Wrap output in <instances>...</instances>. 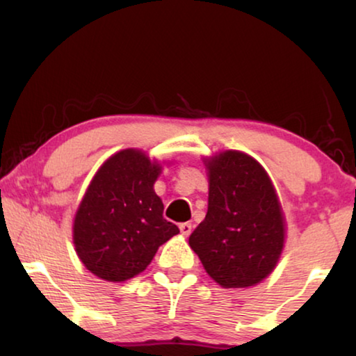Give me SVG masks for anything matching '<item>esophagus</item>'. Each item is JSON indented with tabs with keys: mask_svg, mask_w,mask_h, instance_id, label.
<instances>
[{
	"mask_svg": "<svg viewBox=\"0 0 356 356\" xmlns=\"http://www.w3.org/2000/svg\"><path fill=\"white\" fill-rule=\"evenodd\" d=\"M179 231L184 235V237H188V235L193 232V224L191 222H181L179 224Z\"/></svg>",
	"mask_w": 356,
	"mask_h": 356,
	"instance_id": "1",
	"label": "esophagus"
}]
</instances>
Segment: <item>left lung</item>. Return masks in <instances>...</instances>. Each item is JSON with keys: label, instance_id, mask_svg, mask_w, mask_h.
<instances>
[{"label": "left lung", "instance_id": "1", "mask_svg": "<svg viewBox=\"0 0 356 356\" xmlns=\"http://www.w3.org/2000/svg\"><path fill=\"white\" fill-rule=\"evenodd\" d=\"M209 210L189 245L222 288H247L275 269L285 245V220L269 175L240 151L205 159Z\"/></svg>", "mask_w": 356, "mask_h": 356}]
</instances>
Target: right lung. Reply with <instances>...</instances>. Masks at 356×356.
Instances as JSON below:
<instances>
[{
  "label": "right lung",
  "mask_w": 356,
  "mask_h": 356,
  "mask_svg": "<svg viewBox=\"0 0 356 356\" xmlns=\"http://www.w3.org/2000/svg\"><path fill=\"white\" fill-rule=\"evenodd\" d=\"M162 172L145 152L124 149L98 168L76 211L73 242L87 270L106 282L143 272L162 243L179 232L162 216L154 193Z\"/></svg>",
  "instance_id": "add662e5"
}]
</instances>
